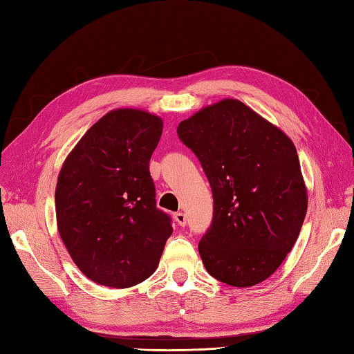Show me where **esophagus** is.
<instances>
[{"label": "esophagus", "mask_w": 354, "mask_h": 354, "mask_svg": "<svg viewBox=\"0 0 354 354\" xmlns=\"http://www.w3.org/2000/svg\"><path fill=\"white\" fill-rule=\"evenodd\" d=\"M174 221H176L177 225H180V227H185V223H186V216H185V213H182V212H177V213L174 214Z\"/></svg>", "instance_id": "obj_1"}]
</instances>
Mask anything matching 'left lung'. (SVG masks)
<instances>
[{
  "instance_id": "1",
  "label": "left lung",
  "mask_w": 354,
  "mask_h": 354,
  "mask_svg": "<svg viewBox=\"0 0 354 354\" xmlns=\"http://www.w3.org/2000/svg\"><path fill=\"white\" fill-rule=\"evenodd\" d=\"M213 192V221L198 251L205 270L232 287L277 272L306 216L308 192L295 144L237 99L201 108L177 127Z\"/></svg>"
}]
</instances>
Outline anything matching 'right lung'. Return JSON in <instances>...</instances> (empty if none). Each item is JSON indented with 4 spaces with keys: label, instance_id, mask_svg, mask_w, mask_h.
Returning a JSON list of instances; mask_svg holds the SVG:
<instances>
[{
    "label": "right lung",
    "instance_id": "right-lung-1",
    "mask_svg": "<svg viewBox=\"0 0 354 354\" xmlns=\"http://www.w3.org/2000/svg\"><path fill=\"white\" fill-rule=\"evenodd\" d=\"M162 118L112 109L67 154L55 187L59 237L85 277L127 288L156 270L171 219L156 207L150 158Z\"/></svg>",
    "mask_w": 354,
    "mask_h": 354
}]
</instances>
